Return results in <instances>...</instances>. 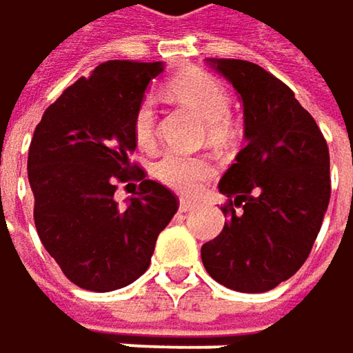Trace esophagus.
Returning <instances> with one entry per match:
<instances>
[{
    "label": "esophagus",
    "instance_id": "34e87169",
    "mask_svg": "<svg viewBox=\"0 0 353 353\" xmlns=\"http://www.w3.org/2000/svg\"><path fill=\"white\" fill-rule=\"evenodd\" d=\"M193 208H195V203H193L191 199L181 197V201H179V210H181V212H191Z\"/></svg>",
    "mask_w": 353,
    "mask_h": 353
}]
</instances>
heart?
I'll return each instance as SVG.
<instances>
[{
	"instance_id": "heart-1",
	"label": "heart",
	"mask_w": 353,
	"mask_h": 353,
	"mask_svg": "<svg viewBox=\"0 0 353 353\" xmlns=\"http://www.w3.org/2000/svg\"><path fill=\"white\" fill-rule=\"evenodd\" d=\"M170 92L189 104L208 125V135L214 141H226L234 133V125L228 117L230 96L224 84L208 72H187L170 80ZM131 133L139 148H152L156 139V108L152 96H143L131 117ZM154 176L170 189L193 193L212 174L214 164L208 156H187L179 152L162 154L154 166Z\"/></svg>"
}]
</instances>
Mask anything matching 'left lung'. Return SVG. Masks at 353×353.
<instances>
[{"label": "left lung", "mask_w": 353, "mask_h": 353, "mask_svg": "<svg viewBox=\"0 0 353 353\" xmlns=\"http://www.w3.org/2000/svg\"><path fill=\"white\" fill-rule=\"evenodd\" d=\"M241 94L247 145L220 181L224 230L201 247L208 273L236 292H267L310 255L331 197L329 148L308 110L257 63L216 59Z\"/></svg>", "instance_id": "1"}]
</instances>
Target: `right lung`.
<instances>
[{
  "instance_id": "add662e5",
  "label": "right lung",
  "mask_w": 353,
  "mask_h": 353,
  "mask_svg": "<svg viewBox=\"0 0 353 353\" xmlns=\"http://www.w3.org/2000/svg\"><path fill=\"white\" fill-rule=\"evenodd\" d=\"M162 70L160 61L100 63L63 90L34 129L28 148L34 226L63 275L84 290L110 292L135 281L179 210L176 195L131 160L133 110ZM133 180L140 189L119 208L116 187Z\"/></svg>"
}]
</instances>
